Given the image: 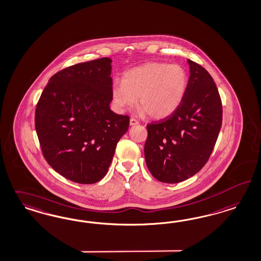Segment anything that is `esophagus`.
<instances>
[{"mask_svg":"<svg viewBox=\"0 0 261 261\" xmlns=\"http://www.w3.org/2000/svg\"><path fill=\"white\" fill-rule=\"evenodd\" d=\"M139 123V121L134 118V117H131L130 118V125H136V124H138Z\"/></svg>","mask_w":261,"mask_h":261,"instance_id":"obj_1","label":"esophagus"}]
</instances>
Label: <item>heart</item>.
Instances as JSON below:
<instances>
[{
	"label": "heart",
	"instance_id": "b5f03b06",
	"mask_svg": "<svg viewBox=\"0 0 261 261\" xmlns=\"http://www.w3.org/2000/svg\"><path fill=\"white\" fill-rule=\"evenodd\" d=\"M188 74L179 64L149 63L126 72L122 82L116 81L112 98L118 112L135 106L139 97L141 112L153 118L173 114L184 98Z\"/></svg>",
	"mask_w": 261,
	"mask_h": 261
}]
</instances>
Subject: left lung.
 I'll return each instance as SVG.
<instances>
[{"label": "left lung", "mask_w": 261, "mask_h": 261, "mask_svg": "<svg viewBox=\"0 0 261 261\" xmlns=\"http://www.w3.org/2000/svg\"><path fill=\"white\" fill-rule=\"evenodd\" d=\"M190 77L179 107L146 125L145 162L164 183L188 179L206 164L221 130L222 101L215 82L198 63L188 60Z\"/></svg>", "instance_id": "8db88e82"}]
</instances>
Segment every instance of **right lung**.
<instances>
[{"instance_id": "add662e5", "label": "right lung", "mask_w": 261, "mask_h": 261, "mask_svg": "<svg viewBox=\"0 0 261 261\" xmlns=\"http://www.w3.org/2000/svg\"><path fill=\"white\" fill-rule=\"evenodd\" d=\"M112 60L77 63L56 73L36 108V134L47 163L63 177L92 184L107 171L130 117L110 109Z\"/></svg>"}]
</instances>
